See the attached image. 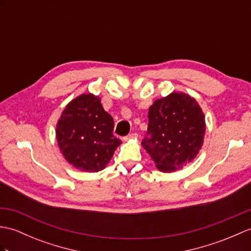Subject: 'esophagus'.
<instances>
[{
	"mask_svg": "<svg viewBox=\"0 0 251 251\" xmlns=\"http://www.w3.org/2000/svg\"><path fill=\"white\" fill-rule=\"evenodd\" d=\"M138 138V135L136 132H131V133H129V135L128 136H126L125 138H124V140L125 141H128V140H136Z\"/></svg>",
	"mask_w": 251,
	"mask_h": 251,
	"instance_id": "obj_1",
	"label": "esophagus"
}]
</instances>
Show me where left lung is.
<instances>
[{
	"instance_id": "obj_1",
	"label": "left lung",
	"mask_w": 251,
	"mask_h": 251,
	"mask_svg": "<svg viewBox=\"0 0 251 251\" xmlns=\"http://www.w3.org/2000/svg\"><path fill=\"white\" fill-rule=\"evenodd\" d=\"M205 135V118L195 98L173 92L149 110L142 147L162 172L182 169L195 158Z\"/></svg>"
}]
</instances>
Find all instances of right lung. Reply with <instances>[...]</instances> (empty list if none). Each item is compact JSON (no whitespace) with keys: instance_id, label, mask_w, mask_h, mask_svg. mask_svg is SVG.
Listing matches in <instances>:
<instances>
[{"instance_id":"right-lung-1","label":"right lung","mask_w":251,"mask_h":251,"mask_svg":"<svg viewBox=\"0 0 251 251\" xmlns=\"http://www.w3.org/2000/svg\"><path fill=\"white\" fill-rule=\"evenodd\" d=\"M114 122L104 111L100 98L82 94L73 99L56 124V140L61 152L73 167L98 172L107 166L122 143L113 136Z\"/></svg>"}]
</instances>
